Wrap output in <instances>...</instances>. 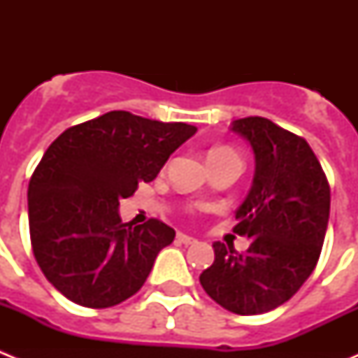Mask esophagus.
<instances>
[{
	"mask_svg": "<svg viewBox=\"0 0 358 358\" xmlns=\"http://www.w3.org/2000/svg\"><path fill=\"white\" fill-rule=\"evenodd\" d=\"M177 240L181 243H186V245H189V243H195L197 240L194 238V236H189V235H185V233H177Z\"/></svg>",
	"mask_w": 358,
	"mask_h": 358,
	"instance_id": "34e87169",
	"label": "esophagus"
}]
</instances>
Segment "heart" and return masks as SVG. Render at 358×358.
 <instances>
[{
    "mask_svg": "<svg viewBox=\"0 0 358 358\" xmlns=\"http://www.w3.org/2000/svg\"><path fill=\"white\" fill-rule=\"evenodd\" d=\"M213 152H231V150H229V148H213L210 154H213Z\"/></svg>",
    "mask_w": 358,
    "mask_h": 358,
    "instance_id": "1",
    "label": "heart"
}]
</instances>
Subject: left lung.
I'll use <instances>...</instances> for the list:
<instances>
[{
	"label": "left lung",
	"instance_id": "8db88e82",
	"mask_svg": "<svg viewBox=\"0 0 358 358\" xmlns=\"http://www.w3.org/2000/svg\"><path fill=\"white\" fill-rule=\"evenodd\" d=\"M251 145L255 179L236 210V235L251 238L245 252L215 242V262L201 285L215 303L238 315L278 308L315 268L330 217V185L301 136L262 116L233 122Z\"/></svg>",
	"mask_w": 358,
	"mask_h": 358
}]
</instances>
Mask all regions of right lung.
I'll return each instance as SVG.
<instances>
[{"mask_svg":"<svg viewBox=\"0 0 358 358\" xmlns=\"http://www.w3.org/2000/svg\"><path fill=\"white\" fill-rule=\"evenodd\" d=\"M195 132L188 123L110 110L66 129L44 152L28 185L31 249L69 301L107 308L143 287L176 231L157 218L122 222L120 201L154 181Z\"/></svg>","mask_w":358,"mask_h":358,"instance_id":"add662e5","label":"right lung"}]
</instances>
